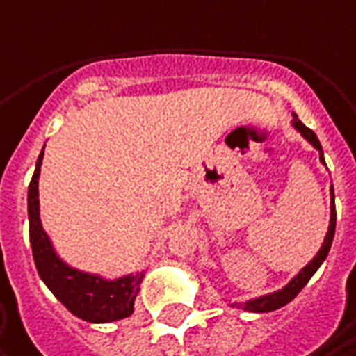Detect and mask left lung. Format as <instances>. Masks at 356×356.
<instances>
[{"mask_svg":"<svg viewBox=\"0 0 356 356\" xmlns=\"http://www.w3.org/2000/svg\"><path fill=\"white\" fill-rule=\"evenodd\" d=\"M293 127L320 152V159H322V163H326L324 161V152H322V145H320V141H318V137H316V133L312 131V129H307L295 114H293ZM332 211H330V227H328V234H326V238H324V244L320 248V252L314 256V260L291 281L287 287H283L281 291H275V293H270V295H262V297H258V299H252V301H245L244 305H240V307H244L245 312H258V314H264V312H275V309H279V307H283V305H287L289 301H293L295 297H297V293L303 289L305 285H307V281L314 277V273L320 268V264L326 260V256H328V252H330V245H332L334 240V229H336V207H334V191H332V207H330ZM234 305H238V303H234Z\"/></svg>","mask_w":356,"mask_h":356,"instance_id":"left-lung-1","label":"left lung"}]
</instances>
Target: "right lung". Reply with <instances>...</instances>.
<instances>
[{
	"label": "right lung",
	"mask_w": 356,
	"mask_h": 356,
	"mask_svg": "<svg viewBox=\"0 0 356 356\" xmlns=\"http://www.w3.org/2000/svg\"><path fill=\"white\" fill-rule=\"evenodd\" d=\"M42 156L44 154H40L36 159V170L28 186L30 244L40 279L73 316L86 322L100 324L129 318L133 314V303L141 287L143 273L120 277L116 281H104L96 275H88L67 266L55 254L38 217V176Z\"/></svg>",
	"instance_id": "right-lung-1"
}]
</instances>
